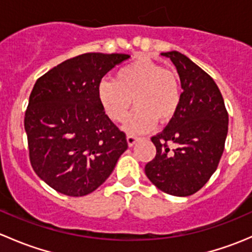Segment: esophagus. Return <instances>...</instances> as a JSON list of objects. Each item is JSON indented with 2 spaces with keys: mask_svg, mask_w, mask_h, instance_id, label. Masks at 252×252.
Here are the masks:
<instances>
[{
  "mask_svg": "<svg viewBox=\"0 0 252 252\" xmlns=\"http://www.w3.org/2000/svg\"><path fill=\"white\" fill-rule=\"evenodd\" d=\"M139 140V138L138 136H135V135H131V134H129V135H126V141H128V145L129 146H134V145H135V142Z\"/></svg>",
  "mask_w": 252,
  "mask_h": 252,
  "instance_id": "obj_1",
  "label": "esophagus"
}]
</instances>
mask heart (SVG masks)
Returning <instances> with one entry per match:
<instances>
[{
    "mask_svg": "<svg viewBox=\"0 0 252 252\" xmlns=\"http://www.w3.org/2000/svg\"><path fill=\"white\" fill-rule=\"evenodd\" d=\"M97 97L105 113L114 122L123 121L131 103H135L124 129L136 134L150 130L157 121H172L179 108L182 93L174 72L151 61L138 60L119 68L114 79L101 80Z\"/></svg>",
    "mask_w": 252,
    "mask_h": 252,
    "instance_id": "1",
    "label": "heart"
}]
</instances>
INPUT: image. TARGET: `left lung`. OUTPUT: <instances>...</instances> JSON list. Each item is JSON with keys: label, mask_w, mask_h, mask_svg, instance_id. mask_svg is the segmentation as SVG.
Listing matches in <instances>:
<instances>
[{"label": "left lung", "mask_w": 252, "mask_h": 252, "mask_svg": "<svg viewBox=\"0 0 252 252\" xmlns=\"http://www.w3.org/2000/svg\"><path fill=\"white\" fill-rule=\"evenodd\" d=\"M161 55L177 68L182 100L168 126L151 138L156 156L145 173L163 192L189 196L217 169L228 134V112L217 84L205 70L178 51Z\"/></svg>", "instance_id": "left-lung-1"}]
</instances>
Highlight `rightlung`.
Masks as SVG:
<instances>
[{
  "instance_id": "right-lung-1",
  "label": "right lung",
  "mask_w": 252,
  "mask_h": 252,
  "mask_svg": "<svg viewBox=\"0 0 252 252\" xmlns=\"http://www.w3.org/2000/svg\"><path fill=\"white\" fill-rule=\"evenodd\" d=\"M129 57L84 53L35 83L24 117L30 163L56 191L74 197L90 194L105 183L128 149L126 134L98 101L97 86Z\"/></svg>"
}]
</instances>
